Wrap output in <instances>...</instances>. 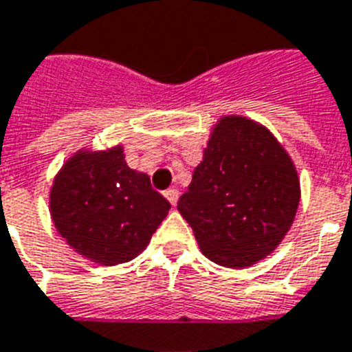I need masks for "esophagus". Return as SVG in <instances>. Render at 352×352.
Listing matches in <instances>:
<instances>
[{
    "label": "esophagus",
    "instance_id": "esophagus-1",
    "mask_svg": "<svg viewBox=\"0 0 352 352\" xmlns=\"http://www.w3.org/2000/svg\"><path fill=\"white\" fill-rule=\"evenodd\" d=\"M178 189H167L165 190V198H167L168 201H170V206H176V201H178Z\"/></svg>",
    "mask_w": 352,
    "mask_h": 352
}]
</instances>
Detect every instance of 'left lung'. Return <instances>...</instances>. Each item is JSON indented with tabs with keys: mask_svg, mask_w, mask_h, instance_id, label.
I'll use <instances>...</instances> for the list:
<instances>
[{
	"mask_svg": "<svg viewBox=\"0 0 352 352\" xmlns=\"http://www.w3.org/2000/svg\"><path fill=\"white\" fill-rule=\"evenodd\" d=\"M296 165L274 133L241 116L220 117L178 211L201 253L248 268L279 246L298 211Z\"/></svg>",
	"mask_w": 352,
	"mask_h": 352,
	"instance_id": "1",
	"label": "left lung"
}]
</instances>
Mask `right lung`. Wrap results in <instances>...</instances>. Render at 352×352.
Instances as JSON below:
<instances>
[{
	"mask_svg": "<svg viewBox=\"0 0 352 352\" xmlns=\"http://www.w3.org/2000/svg\"><path fill=\"white\" fill-rule=\"evenodd\" d=\"M170 204L151 178L124 162L121 145L77 151L54 176L51 219L69 246L91 263L116 266L143 252Z\"/></svg>",
	"mask_w": 352,
	"mask_h": 352,
	"instance_id": "add662e5",
	"label": "right lung"
}]
</instances>
